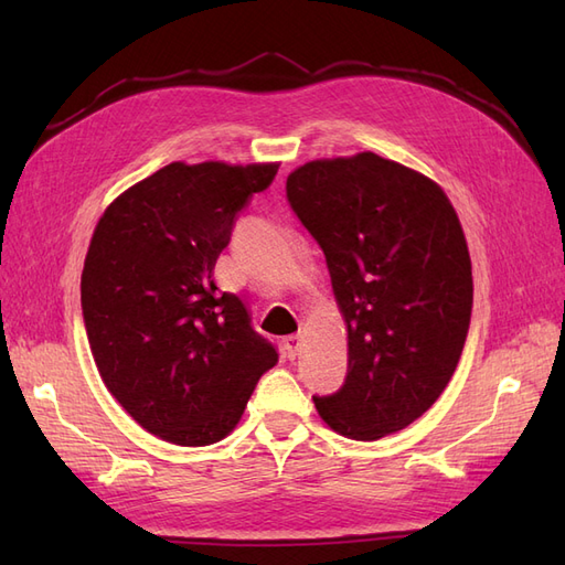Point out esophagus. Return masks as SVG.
Here are the masks:
<instances>
[{
    "instance_id": "obj_1",
    "label": "esophagus",
    "mask_w": 565,
    "mask_h": 565,
    "mask_svg": "<svg viewBox=\"0 0 565 565\" xmlns=\"http://www.w3.org/2000/svg\"><path fill=\"white\" fill-rule=\"evenodd\" d=\"M282 347H285V355L289 358V361H295V358H297V355H299V351H301V337H299V334H289V337H285Z\"/></svg>"
}]
</instances>
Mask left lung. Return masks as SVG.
Segmentation results:
<instances>
[{
    "label": "left lung",
    "mask_w": 565,
    "mask_h": 565,
    "mask_svg": "<svg viewBox=\"0 0 565 565\" xmlns=\"http://www.w3.org/2000/svg\"><path fill=\"white\" fill-rule=\"evenodd\" d=\"M287 200L320 245L349 330V372L313 396L353 440L396 434L446 391L465 349L473 280L443 188L374 152L313 160L287 177Z\"/></svg>",
    "instance_id": "left-lung-1"
}]
</instances>
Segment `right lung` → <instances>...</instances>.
Masks as SVG:
<instances>
[{
    "label": "right lung",
    "instance_id": "1",
    "mask_svg": "<svg viewBox=\"0 0 565 565\" xmlns=\"http://www.w3.org/2000/svg\"><path fill=\"white\" fill-rule=\"evenodd\" d=\"M278 167L172 162L98 218L82 270L92 355L115 401L162 440L226 438L278 363L243 299L214 285L237 212Z\"/></svg>",
    "mask_w": 565,
    "mask_h": 565
}]
</instances>
